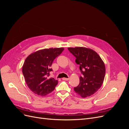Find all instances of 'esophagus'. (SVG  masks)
I'll use <instances>...</instances> for the list:
<instances>
[{
    "instance_id": "1",
    "label": "esophagus",
    "mask_w": 129,
    "mask_h": 129,
    "mask_svg": "<svg viewBox=\"0 0 129 129\" xmlns=\"http://www.w3.org/2000/svg\"><path fill=\"white\" fill-rule=\"evenodd\" d=\"M69 78H66V77H63V78H62V80H64V81H68V80H69Z\"/></svg>"
}]
</instances>
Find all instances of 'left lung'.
Listing matches in <instances>:
<instances>
[{"instance_id":"8db88e82","label":"left lung","mask_w":129,"mask_h":129,"mask_svg":"<svg viewBox=\"0 0 129 129\" xmlns=\"http://www.w3.org/2000/svg\"><path fill=\"white\" fill-rule=\"evenodd\" d=\"M80 65L81 75L80 83L74 91L83 98L91 96L101 88L105 74V67L102 58L94 50L85 47L68 48Z\"/></svg>"}]
</instances>
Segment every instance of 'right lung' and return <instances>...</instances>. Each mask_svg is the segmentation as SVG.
Returning <instances> with one entry per match:
<instances>
[{
	"label": "right lung",
	"instance_id": "right-lung-1",
	"mask_svg": "<svg viewBox=\"0 0 129 129\" xmlns=\"http://www.w3.org/2000/svg\"><path fill=\"white\" fill-rule=\"evenodd\" d=\"M63 48L39 50L27 57L22 66V74L27 86L37 95L44 96L52 92L58 81L49 77L52 63Z\"/></svg>",
	"mask_w": 129,
	"mask_h": 129
}]
</instances>
